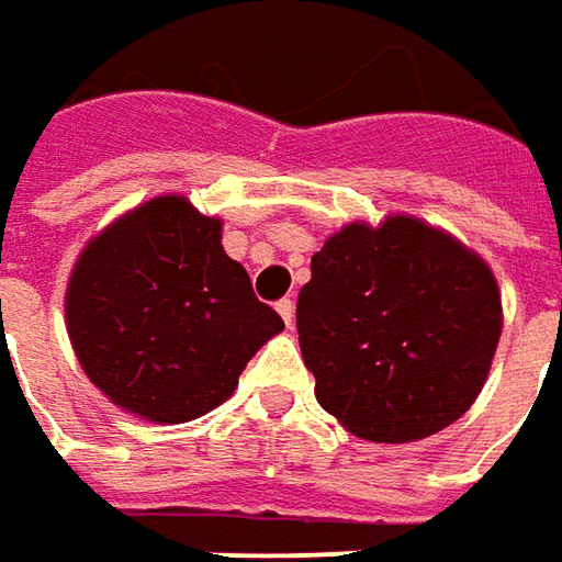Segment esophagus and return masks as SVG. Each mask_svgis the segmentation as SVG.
Masks as SVG:
<instances>
[{"mask_svg":"<svg viewBox=\"0 0 562 562\" xmlns=\"http://www.w3.org/2000/svg\"><path fill=\"white\" fill-rule=\"evenodd\" d=\"M277 311H280V317L285 319V326L292 329V323H295V301L280 299V301H277Z\"/></svg>","mask_w":562,"mask_h":562,"instance_id":"34e87169","label":"esophagus"}]
</instances>
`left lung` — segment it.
<instances>
[{"instance_id":"obj_1","label":"left lung","mask_w":562,"mask_h":562,"mask_svg":"<svg viewBox=\"0 0 562 562\" xmlns=\"http://www.w3.org/2000/svg\"><path fill=\"white\" fill-rule=\"evenodd\" d=\"M295 319L319 407L367 441L404 445L451 426L482 392L501 292L457 239L389 217L326 239Z\"/></svg>"}]
</instances>
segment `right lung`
I'll use <instances>...</instances> for the list:
<instances>
[{
    "instance_id": "1",
    "label": "right lung",
    "mask_w": 562,
    "mask_h": 562,
    "mask_svg": "<svg viewBox=\"0 0 562 562\" xmlns=\"http://www.w3.org/2000/svg\"><path fill=\"white\" fill-rule=\"evenodd\" d=\"M282 317L226 258L221 221L180 195L136 207L89 243L68 285V333L117 407L186 423L233 395Z\"/></svg>"
}]
</instances>
